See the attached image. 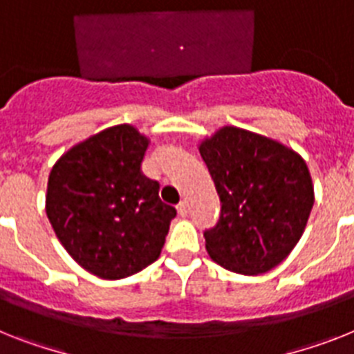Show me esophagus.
Returning <instances> with one entry per match:
<instances>
[{
	"mask_svg": "<svg viewBox=\"0 0 354 354\" xmlns=\"http://www.w3.org/2000/svg\"><path fill=\"white\" fill-rule=\"evenodd\" d=\"M177 212H179L180 217H186V215H188V203H186V201H183V203L177 206Z\"/></svg>",
	"mask_w": 354,
	"mask_h": 354,
	"instance_id": "34e87169",
	"label": "esophagus"
}]
</instances>
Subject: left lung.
<instances>
[{"label": "left lung", "instance_id": "1", "mask_svg": "<svg viewBox=\"0 0 354 354\" xmlns=\"http://www.w3.org/2000/svg\"><path fill=\"white\" fill-rule=\"evenodd\" d=\"M221 217L204 232L213 261L241 275L273 270L300 241L315 192L306 160L270 137L224 127L198 145Z\"/></svg>", "mask_w": 354, "mask_h": 354}]
</instances>
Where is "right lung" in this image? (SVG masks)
Listing matches in <instances>:
<instances>
[{"label":"right lung","mask_w":354,"mask_h":354,"mask_svg":"<svg viewBox=\"0 0 354 354\" xmlns=\"http://www.w3.org/2000/svg\"><path fill=\"white\" fill-rule=\"evenodd\" d=\"M148 142L130 124L110 127L72 146L48 175L46 217L68 255L99 279L156 262L177 215L142 175Z\"/></svg>","instance_id":"1"}]
</instances>
